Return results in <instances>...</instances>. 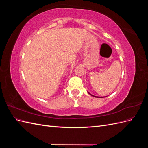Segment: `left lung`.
<instances>
[{
	"instance_id": "obj_1",
	"label": "left lung",
	"mask_w": 148,
	"mask_h": 148,
	"mask_svg": "<svg viewBox=\"0 0 148 148\" xmlns=\"http://www.w3.org/2000/svg\"><path fill=\"white\" fill-rule=\"evenodd\" d=\"M89 94V95H91V96H94V97H99V98H102V97H99V96H94V95H91V94H90V93H89V92H88Z\"/></svg>"
}]
</instances>
